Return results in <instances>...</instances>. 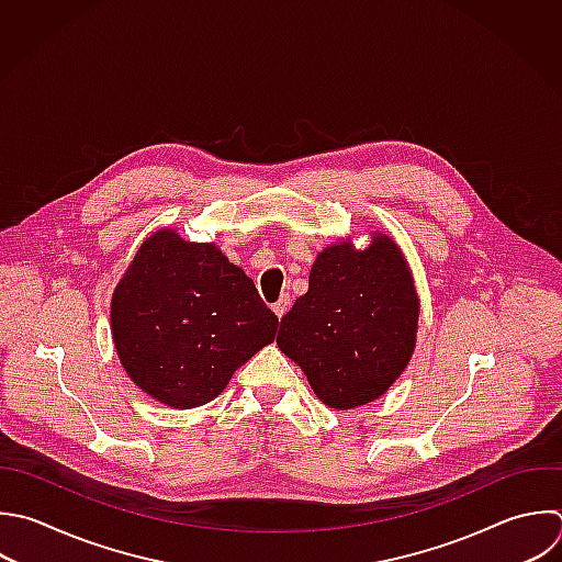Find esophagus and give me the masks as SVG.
I'll return each mask as SVG.
<instances>
[{"label": "esophagus", "mask_w": 562, "mask_h": 562, "mask_svg": "<svg viewBox=\"0 0 562 562\" xmlns=\"http://www.w3.org/2000/svg\"><path fill=\"white\" fill-rule=\"evenodd\" d=\"M290 303H292V301H290V294H281V299L272 305L274 314H277L279 318H283V316H285V312L290 310Z\"/></svg>", "instance_id": "34e87169"}]
</instances>
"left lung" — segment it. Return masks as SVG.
<instances>
[{
    "mask_svg": "<svg viewBox=\"0 0 562 562\" xmlns=\"http://www.w3.org/2000/svg\"><path fill=\"white\" fill-rule=\"evenodd\" d=\"M417 296L397 246L373 237L316 257L310 290L281 318L279 349L307 375L331 408L380 397L404 371L417 331Z\"/></svg>",
    "mask_w": 562,
    "mask_h": 562,
    "instance_id": "obj_1",
    "label": "left lung"
}]
</instances>
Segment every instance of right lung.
I'll list each match as a JSON object with an SVG mask.
<instances>
[{
	"label": "right lung",
	"mask_w": 562,
	"mask_h": 562,
	"mask_svg": "<svg viewBox=\"0 0 562 562\" xmlns=\"http://www.w3.org/2000/svg\"><path fill=\"white\" fill-rule=\"evenodd\" d=\"M279 318L252 279L213 244L158 231L112 299L114 345L130 378L173 408L217 397L233 371L274 340Z\"/></svg>",
	"instance_id": "add662e5"
}]
</instances>
